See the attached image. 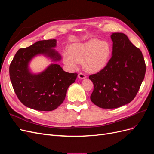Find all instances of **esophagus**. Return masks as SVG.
I'll list each match as a JSON object with an SVG mask.
<instances>
[{"label":"esophagus","instance_id":"esophagus-1","mask_svg":"<svg viewBox=\"0 0 154 154\" xmlns=\"http://www.w3.org/2000/svg\"><path fill=\"white\" fill-rule=\"evenodd\" d=\"M78 78L80 79H85V78H86V76H85V74H84L82 72H80L78 74Z\"/></svg>","mask_w":154,"mask_h":154}]
</instances>
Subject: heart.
Instances as JSON below:
<instances>
[{
    "mask_svg": "<svg viewBox=\"0 0 154 154\" xmlns=\"http://www.w3.org/2000/svg\"><path fill=\"white\" fill-rule=\"evenodd\" d=\"M112 47L108 41L92 38L83 43L72 44L69 51H64L63 62L71 70L78 68L79 63L87 72L96 73L103 70L108 64Z\"/></svg>",
    "mask_w": 154,
    "mask_h": 154,
    "instance_id": "obj_1",
    "label": "heart"
}]
</instances>
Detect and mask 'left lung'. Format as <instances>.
<instances>
[{
	"label": "left lung",
	"mask_w": 154,
	"mask_h": 154,
	"mask_svg": "<svg viewBox=\"0 0 154 154\" xmlns=\"http://www.w3.org/2000/svg\"><path fill=\"white\" fill-rule=\"evenodd\" d=\"M112 56L106 66L89 76L94 84L93 103L102 109H115L131 102L141 87L146 65L141 50L122 32L111 35Z\"/></svg>",
	"instance_id": "left-lung-1"
}]
</instances>
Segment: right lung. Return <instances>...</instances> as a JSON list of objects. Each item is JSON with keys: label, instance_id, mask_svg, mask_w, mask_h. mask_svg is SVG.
Segmentation results:
<instances>
[{"label": "right lung", "instance_id": "1", "mask_svg": "<svg viewBox=\"0 0 154 154\" xmlns=\"http://www.w3.org/2000/svg\"><path fill=\"white\" fill-rule=\"evenodd\" d=\"M55 39L40 40L18 50L10 66V76L14 91L22 104L40 111H51L61 105L68 87L76 81L77 73L65 72L60 65L52 63L39 74L29 69L31 60L43 54L59 61L61 56L55 49Z\"/></svg>", "mask_w": 154, "mask_h": 154}]
</instances>
